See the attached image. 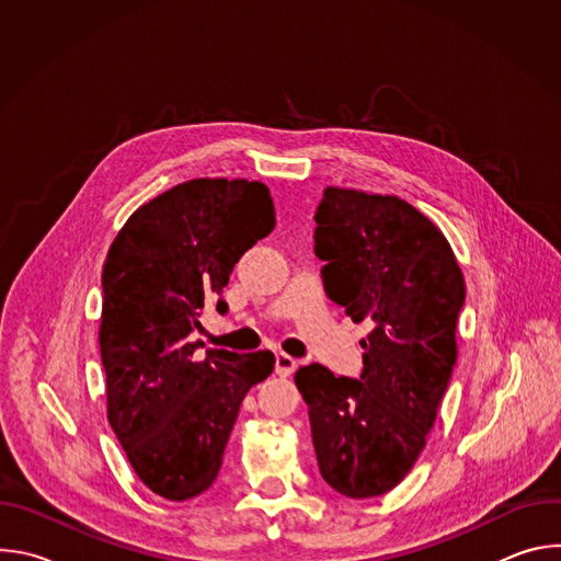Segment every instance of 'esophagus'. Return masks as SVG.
Returning <instances> with one entry per match:
<instances>
[{
	"instance_id": "esophagus-1",
	"label": "esophagus",
	"mask_w": 561,
	"mask_h": 561,
	"mask_svg": "<svg viewBox=\"0 0 561 561\" xmlns=\"http://www.w3.org/2000/svg\"><path fill=\"white\" fill-rule=\"evenodd\" d=\"M295 368H297V362H295L290 355H286V353H277V355H275V373H277L279 377L293 375Z\"/></svg>"
}]
</instances>
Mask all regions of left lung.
I'll list each match as a JSON object with an SVG mask.
<instances>
[{"instance_id":"8db88e82","label":"left lung","mask_w":561,"mask_h":561,"mask_svg":"<svg viewBox=\"0 0 561 561\" xmlns=\"http://www.w3.org/2000/svg\"><path fill=\"white\" fill-rule=\"evenodd\" d=\"M314 221L329 297L373 331L359 379L310 364L295 383L319 472L346 497H377L407 477L437 420L466 284L444 232L404 199L327 186Z\"/></svg>"}]
</instances>
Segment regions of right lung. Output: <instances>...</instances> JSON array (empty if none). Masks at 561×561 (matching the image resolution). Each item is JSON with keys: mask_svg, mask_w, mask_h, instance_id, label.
Returning <instances> with one entry per match:
<instances>
[{"mask_svg": "<svg viewBox=\"0 0 561 561\" xmlns=\"http://www.w3.org/2000/svg\"><path fill=\"white\" fill-rule=\"evenodd\" d=\"M275 226L262 182L202 178L141 204L108 249L100 353L108 424L154 495L186 502L221 468L247 392L275 368L271 351L237 355L191 333L221 299L249 249Z\"/></svg>", "mask_w": 561, "mask_h": 561, "instance_id": "obj_1", "label": "right lung"}]
</instances>
